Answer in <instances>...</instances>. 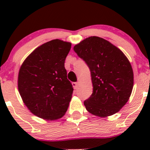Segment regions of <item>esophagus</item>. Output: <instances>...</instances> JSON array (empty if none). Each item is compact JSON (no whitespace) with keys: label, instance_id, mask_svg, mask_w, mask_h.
<instances>
[{"label":"esophagus","instance_id":"34e87169","mask_svg":"<svg viewBox=\"0 0 150 150\" xmlns=\"http://www.w3.org/2000/svg\"><path fill=\"white\" fill-rule=\"evenodd\" d=\"M72 86L75 89H77L78 87V82H73L72 83Z\"/></svg>","mask_w":150,"mask_h":150}]
</instances>
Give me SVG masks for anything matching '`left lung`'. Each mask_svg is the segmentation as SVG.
Masks as SVG:
<instances>
[{
	"instance_id": "8db88e82",
	"label": "left lung",
	"mask_w": 150,
	"mask_h": 150,
	"mask_svg": "<svg viewBox=\"0 0 150 150\" xmlns=\"http://www.w3.org/2000/svg\"><path fill=\"white\" fill-rule=\"evenodd\" d=\"M91 71L93 93L84 101L86 110L99 117L115 114L129 99L134 86L131 63L119 48L91 36L74 46Z\"/></svg>"
}]
</instances>
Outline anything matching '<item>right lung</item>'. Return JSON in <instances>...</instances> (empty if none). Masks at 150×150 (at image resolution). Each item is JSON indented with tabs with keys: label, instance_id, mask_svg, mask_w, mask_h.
<instances>
[{
	"label": "right lung",
	"instance_id": "1",
	"mask_svg": "<svg viewBox=\"0 0 150 150\" xmlns=\"http://www.w3.org/2000/svg\"><path fill=\"white\" fill-rule=\"evenodd\" d=\"M70 48V43L52 40L38 47L21 66L19 92L30 111L40 118L57 120L67 110L73 88L64 62Z\"/></svg>",
	"mask_w": 150,
	"mask_h": 150
}]
</instances>
